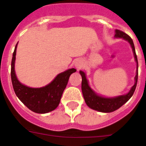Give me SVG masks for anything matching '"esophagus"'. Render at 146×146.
Returning a JSON list of instances; mask_svg holds the SVG:
<instances>
[{
    "instance_id": "esophagus-1",
    "label": "esophagus",
    "mask_w": 146,
    "mask_h": 146,
    "mask_svg": "<svg viewBox=\"0 0 146 146\" xmlns=\"http://www.w3.org/2000/svg\"><path fill=\"white\" fill-rule=\"evenodd\" d=\"M83 64H84V62L82 59H78V60H76V62L74 63V66H75V68L79 70V69H81L83 67Z\"/></svg>"
}]
</instances>
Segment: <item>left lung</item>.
Masks as SVG:
<instances>
[{
  "label": "left lung",
  "mask_w": 146,
  "mask_h": 146,
  "mask_svg": "<svg viewBox=\"0 0 146 146\" xmlns=\"http://www.w3.org/2000/svg\"><path fill=\"white\" fill-rule=\"evenodd\" d=\"M115 32V38H122L126 41H128V42L131 45L132 50H133L135 61L137 62V69L136 71V76L135 77V85L131 87L129 92L128 94H124V95L112 98H106L99 96L89 86L88 82L86 79V74L82 71H80V74L82 76V92L86 104L91 109L97 110L99 112H102V113H111V112L115 111L128 101L129 99L132 96L134 92H135L137 86V78H138V62H137V58L136 52H135V48L133 41L129 35L125 33L124 32L121 31L120 30L116 29Z\"/></svg>",
  "instance_id": "1"
}]
</instances>
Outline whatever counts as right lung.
I'll use <instances>...</instances> for the list:
<instances>
[{"label": "right lung", "mask_w": 146, "mask_h": 146, "mask_svg": "<svg viewBox=\"0 0 146 146\" xmlns=\"http://www.w3.org/2000/svg\"><path fill=\"white\" fill-rule=\"evenodd\" d=\"M17 46V44L13 52L11 68V82L17 96L28 109L34 113L43 114L52 111L58 106L69 77L77 70L72 68L62 72L58 74L50 84L44 87L38 88L28 87L18 80L15 74Z\"/></svg>", "instance_id": "1"}]
</instances>
